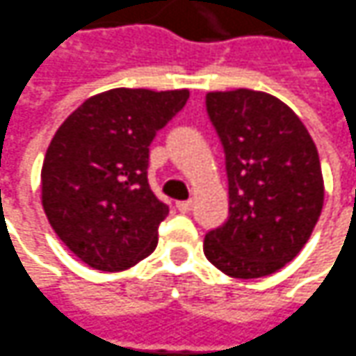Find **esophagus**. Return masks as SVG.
Segmentation results:
<instances>
[{"label":"esophagus","instance_id":"esophagus-1","mask_svg":"<svg viewBox=\"0 0 356 356\" xmlns=\"http://www.w3.org/2000/svg\"><path fill=\"white\" fill-rule=\"evenodd\" d=\"M192 206H194V202H192V200H182V202H176V207H178L182 213H188V211L192 209Z\"/></svg>","mask_w":356,"mask_h":356}]
</instances>
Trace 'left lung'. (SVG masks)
I'll return each mask as SVG.
<instances>
[{"instance_id": "1", "label": "left lung", "mask_w": 356, "mask_h": 356, "mask_svg": "<svg viewBox=\"0 0 356 356\" xmlns=\"http://www.w3.org/2000/svg\"><path fill=\"white\" fill-rule=\"evenodd\" d=\"M225 150L229 217L206 233L207 261L233 278L280 270L306 245L323 206L316 145L290 107L264 92L206 95Z\"/></svg>"}]
</instances>
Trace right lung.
Returning a JSON list of instances; mask_svg holds the SVG:
<instances>
[{"mask_svg": "<svg viewBox=\"0 0 356 356\" xmlns=\"http://www.w3.org/2000/svg\"><path fill=\"white\" fill-rule=\"evenodd\" d=\"M186 102L188 90H109L83 102L50 140L42 207L88 266L125 270L156 247L168 206L150 190V143Z\"/></svg>", "mask_w": 356, "mask_h": 356, "instance_id": "obj_1", "label": "right lung"}]
</instances>
